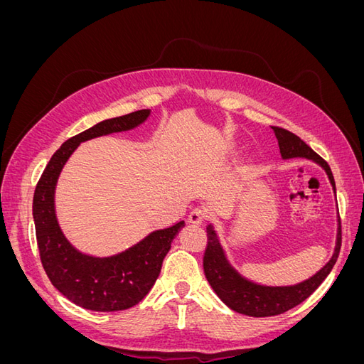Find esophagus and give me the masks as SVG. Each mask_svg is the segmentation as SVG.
<instances>
[{
  "label": "esophagus",
  "mask_w": 364,
  "mask_h": 364,
  "mask_svg": "<svg viewBox=\"0 0 364 364\" xmlns=\"http://www.w3.org/2000/svg\"><path fill=\"white\" fill-rule=\"evenodd\" d=\"M206 217H208L206 209L202 208V206H197L190 213L188 220H190V223H193V225H200V223L205 222Z\"/></svg>",
  "instance_id": "esophagus-1"
}]
</instances>
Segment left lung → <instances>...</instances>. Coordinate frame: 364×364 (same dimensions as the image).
<instances>
[{
	"instance_id": "1",
	"label": "left lung",
	"mask_w": 364,
	"mask_h": 364,
	"mask_svg": "<svg viewBox=\"0 0 364 364\" xmlns=\"http://www.w3.org/2000/svg\"><path fill=\"white\" fill-rule=\"evenodd\" d=\"M272 129L274 132V136L278 139L282 159L305 158L318 164L328 174V179L331 182L333 190L336 193L334 176L331 168H329L328 162L318 156L310 146H306L299 136L291 134V132L274 126ZM337 240L331 259H329L316 274H313L311 278L294 285H282V287L261 285L241 277L228 261L214 226L208 225V245L203 257L205 277L220 299L237 313L252 317H267L282 314L291 310L293 306L304 302L306 297L323 282L329 272L333 270L341 246L340 215H337Z\"/></svg>"
}]
</instances>
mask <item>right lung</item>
<instances>
[{
	"label": "right lung",
	"mask_w": 364,
	"mask_h": 364,
	"mask_svg": "<svg viewBox=\"0 0 364 364\" xmlns=\"http://www.w3.org/2000/svg\"><path fill=\"white\" fill-rule=\"evenodd\" d=\"M150 115V109L102 121L65 141L51 156L33 196V218L42 266L51 284L67 299L86 310L119 311L144 299L156 282L162 261L183 222L153 230L139 243L112 257H91L77 250L63 235L54 208L59 174L80 142L135 129Z\"/></svg>",
	"instance_id": "right-lung-1"
}]
</instances>
